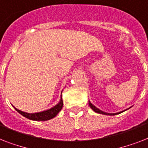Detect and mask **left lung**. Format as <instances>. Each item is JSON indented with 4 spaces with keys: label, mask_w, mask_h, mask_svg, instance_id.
Returning <instances> with one entry per match:
<instances>
[{
    "label": "left lung",
    "mask_w": 148,
    "mask_h": 148,
    "mask_svg": "<svg viewBox=\"0 0 148 148\" xmlns=\"http://www.w3.org/2000/svg\"><path fill=\"white\" fill-rule=\"evenodd\" d=\"M89 106L90 107V108L92 109L94 111H95L96 113H98V114H106V115H116V114H120V113L123 112V111H121V112H119V113H116V114H108V113H105L103 112V111H102V110H99L98 108H97L95 106H94L92 104V103H90V101H89Z\"/></svg>",
    "instance_id": "1"
}]
</instances>
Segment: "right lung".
I'll list each match as a JSON object with an SVG mask.
<instances>
[{
	"mask_svg": "<svg viewBox=\"0 0 148 148\" xmlns=\"http://www.w3.org/2000/svg\"><path fill=\"white\" fill-rule=\"evenodd\" d=\"M63 108V101L62 98L60 97V102L54 106L53 108H51L49 110L42 111V112L35 113V114H28V113L23 112L21 110H17V108H15V110H17V112L23 115L24 117H27L30 120H33V121H48L50 119H52L56 115L58 114V113L60 112V110Z\"/></svg>",
	"mask_w": 148,
	"mask_h": 148,
	"instance_id": "1",
	"label": "right lung"
}]
</instances>
